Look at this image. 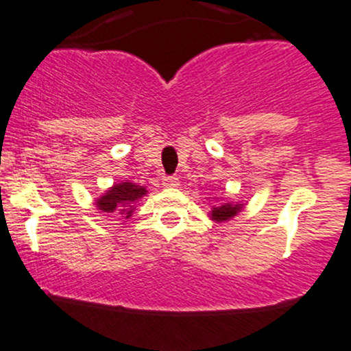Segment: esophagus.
I'll list each match as a JSON object with an SVG mask.
<instances>
[{"label": "esophagus", "instance_id": "34e87169", "mask_svg": "<svg viewBox=\"0 0 351 351\" xmlns=\"http://www.w3.org/2000/svg\"><path fill=\"white\" fill-rule=\"evenodd\" d=\"M163 186L165 188H178L180 186V180L176 178V176H165Z\"/></svg>", "mask_w": 351, "mask_h": 351}]
</instances>
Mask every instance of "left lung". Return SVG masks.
Listing matches in <instances>:
<instances>
[{"instance_id":"1","label":"left lung","mask_w":351,"mask_h":351,"mask_svg":"<svg viewBox=\"0 0 351 351\" xmlns=\"http://www.w3.org/2000/svg\"><path fill=\"white\" fill-rule=\"evenodd\" d=\"M241 208H243L241 203H240V205H238V203H237V205H233V203H223V205L211 208L210 217H211V219H213V221H217V223L228 221V219L237 217V213L241 210Z\"/></svg>"}]
</instances>
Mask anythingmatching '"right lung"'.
<instances>
[{
  "mask_svg": "<svg viewBox=\"0 0 351 351\" xmlns=\"http://www.w3.org/2000/svg\"><path fill=\"white\" fill-rule=\"evenodd\" d=\"M146 193H148L146 188L136 183H114L105 195L96 199V206H98V210L105 211V213L118 211L119 215H126V218H130L133 213V203L138 202Z\"/></svg>",
  "mask_w": 351,
  "mask_h": 351,
  "instance_id": "obj_1",
  "label": "right lung"
}]
</instances>
